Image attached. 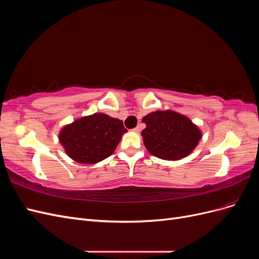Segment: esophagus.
Wrapping results in <instances>:
<instances>
[{"label": "esophagus", "instance_id": "obj_1", "mask_svg": "<svg viewBox=\"0 0 259 259\" xmlns=\"http://www.w3.org/2000/svg\"><path fill=\"white\" fill-rule=\"evenodd\" d=\"M133 131L136 132V133H138V132L140 131V127H139V126H137V127H135V128H133Z\"/></svg>", "mask_w": 259, "mask_h": 259}]
</instances>
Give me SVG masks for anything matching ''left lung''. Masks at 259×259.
I'll use <instances>...</instances> for the list:
<instances>
[{"mask_svg": "<svg viewBox=\"0 0 259 259\" xmlns=\"http://www.w3.org/2000/svg\"><path fill=\"white\" fill-rule=\"evenodd\" d=\"M142 136L147 150L163 160L176 161L189 155L198 146L202 133L187 116L171 110L147 114Z\"/></svg>", "mask_w": 259, "mask_h": 259, "instance_id": "1", "label": "left lung"}]
</instances>
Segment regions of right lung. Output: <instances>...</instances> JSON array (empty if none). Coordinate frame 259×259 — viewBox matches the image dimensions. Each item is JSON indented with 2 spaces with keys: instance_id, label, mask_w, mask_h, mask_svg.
<instances>
[{
  "instance_id": "right-lung-1",
  "label": "right lung",
  "mask_w": 259,
  "mask_h": 259,
  "mask_svg": "<svg viewBox=\"0 0 259 259\" xmlns=\"http://www.w3.org/2000/svg\"><path fill=\"white\" fill-rule=\"evenodd\" d=\"M125 132L121 120L94 113L66 125L59 133V142L72 160L94 164L114 152Z\"/></svg>"
}]
</instances>
